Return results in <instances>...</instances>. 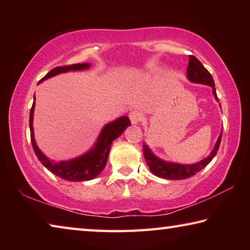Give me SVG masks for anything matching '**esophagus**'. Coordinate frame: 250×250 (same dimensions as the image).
Here are the masks:
<instances>
[{
    "label": "esophagus",
    "instance_id": "esophagus-1",
    "mask_svg": "<svg viewBox=\"0 0 250 250\" xmlns=\"http://www.w3.org/2000/svg\"><path fill=\"white\" fill-rule=\"evenodd\" d=\"M129 118L131 120V124L132 125H138L139 122L142 120V113L140 111H138V110H133V111L130 112Z\"/></svg>",
    "mask_w": 250,
    "mask_h": 250
}]
</instances>
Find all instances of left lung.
I'll return each instance as SVG.
<instances>
[{
    "label": "left lung",
    "instance_id": "left-lung-1",
    "mask_svg": "<svg viewBox=\"0 0 250 250\" xmlns=\"http://www.w3.org/2000/svg\"><path fill=\"white\" fill-rule=\"evenodd\" d=\"M186 77L194 83H202L206 84V86L211 87V91H213L214 98L218 101L216 89H215V83L214 79L209 74V71L207 70L204 66L202 65V62L198 61L196 57L189 56L188 57V66L186 69ZM221 105V104H219ZM222 133L223 130L221 131V134L217 139L216 143H215L214 149L211 150L208 156L202 161L194 164H181L175 162H168V161H164L156 156L152 150L147 146L146 143L143 145V154H145L146 162L149 167L150 171L153 173L154 175L162 177L166 180H185L188 177H191L195 175L197 172H200L202 168H204L207 164H208L215 155H216L219 145H221L222 140Z\"/></svg>",
    "mask_w": 250,
    "mask_h": 250
}]
</instances>
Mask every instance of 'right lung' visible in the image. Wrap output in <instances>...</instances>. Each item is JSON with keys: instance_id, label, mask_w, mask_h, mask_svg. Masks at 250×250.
<instances>
[{"instance_id": "add662e5", "label": "right lung", "mask_w": 250, "mask_h": 250, "mask_svg": "<svg viewBox=\"0 0 250 250\" xmlns=\"http://www.w3.org/2000/svg\"><path fill=\"white\" fill-rule=\"evenodd\" d=\"M90 67L89 62L84 64H74L70 66L56 67L49 71L44 78L40 80V83L54 76L67 73V71H79L88 69ZM34 108H35V97H34V103L32 105L31 112H29V129H31V141L33 145V149L35 154L42 164L47 168L48 171L54 173L55 175L70 182H83L95 179L98 176L101 171L104 170L105 164H107L109 151L111 149V143L116 140L118 137L124 133V131L131 125L130 119L126 116L119 117L118 119L105 125L101 129L100 133L97 138V141L89 151L86 153L77 156V158L67 160V161H56L50 160L47 158L43 152L37 146L35 138H34V129H33V118H34Z\"/></svg>"}]
</instances>
